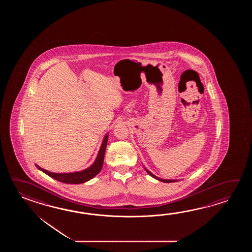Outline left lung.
Segmentation results:
<instances>
[{"label": "left lung", "mask_w": 252, "mask_h": 252, "mask_svg": "<svg viewBox=\"0 0 252 252\" xmlns=\"http://www.w3.org/2000/svg\"><path fill=\"white\" fill-rule=\"evenodd\" d=\"M146 171L148 172L149 174H150V176L152 177H154V178H156V179H158V180H159V181H162V182H165V183H172V182H176L177 180H167V179H161V178H159V177H156V176H154L152 173H150L149 170H147L146 169Z\"/></svg>", "instance_id": "obj_1"}]
</instances>
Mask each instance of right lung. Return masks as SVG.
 <instances>
[{
	"mask_svg": "<svg viewBox=\"0 0 252 252\" xmlns=\"http://www.w3.org/2000/svg\"><path fill=\"white\" fill-rule=\"evenodd\" d=\"M107 141L108 134L102 140L101 149L98 152L96 159L94 162V164L83 171L74 172V173H52L46 169H43L42 167L38 166V165L36 166L39 170H41L45 174H47L48 176L58 180L59 182L64 183V184H81V183L87 182L95 177L102 169Z\"/></svg>",
	"mask_w": 252,
	"mask_h": 252,
	"instance_id": "right-lung-1",
	"label": "right lung"
}]
</instances>
